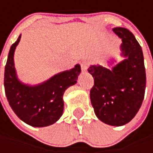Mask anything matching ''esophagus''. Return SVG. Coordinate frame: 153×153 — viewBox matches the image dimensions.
<instances>
[{
  "label": "esophagus",
  "instance_id": "obj_1",
  "mask_svg": "<svg viewBox=\"0 0 153 153\" xmlns=\"http://www.w3.org/2000/svg\"><path fill=\"white\" fill-rule=\"evenodd\" d=\"M88 65H89L88 61H86V60L82 61V63H81V69H82V71H83V72H85V71L87 70Z\"/></svg>",
  "mask_w": 153,
  "mask_h": 153
}]
</instances>
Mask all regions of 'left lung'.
Masks as SVG:
<instances>
[{
	"instance_id": "obj_1",
	"label": "left lung",
	"mask_w": 153,
	"mask_h": 153,
	"mask_svg": "<svg viewBox=\"0 0 153 153\" xmlns=\"http://www.w3.org/2000/svg\"><path fill=\"white\" fill-rule=\"evenodd\" d=\"M113 32L122 39L120 47L126 59L112 69L99 65L88 68L94 79L90 99L101 121L120 126L134 118L143 103L146 74L143 51L134 35L124 27H115Z\"/></svg>"
}]
</instances>
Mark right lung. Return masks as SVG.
<instances>
[{
	"label": "right lung",
	"instance_id": "add662e5",
	"mask_svg": "<svg viewBox=\"0 0 153 153\" xmlns=\"http://www.w3.org/2000/svg\"><path fill=\"white\" fill-rule=\"evenodd\" d=\"M21 36L11 45L4 71V88L10 106L22 121L36 127L54 124L62 116L63 94L67 88L76 83L81 72L76 64L70 70L60 72L49 80L28 85L21 83L14 67V51Z\"/></svg>",
	"mask_w": 153,
	"mask_h": 153
}]
</instances>
